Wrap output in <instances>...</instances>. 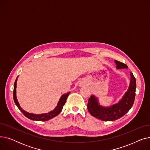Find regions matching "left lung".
<instances>
[{
	"label": "left lung",
	"instance_id": "left-lung-1",
	"mask_svg": "<svg viewBox=\"0 0 150 150\" xmlns=\"http://www.w3.org/2000/svg\"><path fill=\"white\" fill-rule=\"evenodd\" d=\"M117 69L128 68L127 64L115 61ZM131 81L129 88L119 103L109 107H103L99 105L97 98L91 96L89 98L88 109L89 113L98 119L103 121H114L120 119L127 114L133 105L136 96V81L132 72L130 73Z\"/></svg>",
	"mask_w": 150,
	"mask_h": 150
}]
</instances>
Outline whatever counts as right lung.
I'll use <instances>...</instances> for the list:
<instances>
[{
  "mask_svg": "<svg viewBox=\"0 0 150 150\" xmlns=\"http://www.w3.org/2000/svg\"><path fill=\"white\" fill-rule=\"evenodd\" d=\"M17 80H18V77H17L16 79V81H15L14 84V91H13L14 101L15 102V104L16 105V106H18V108H19L20 111L23 113V114L24 115L25 117L28 118L29 119L33 120H37V121H46V120H49L52 119V118L54 117L55 116H57V115H58L61 112V111H62V109L63 106L65 105L67 98L68 97L70 92H68L66 94H64V95H62L61 97L57 107L55 108L54 109V110H53V111H50L48 113L41 114H31V113L26 112L25 111H24V110H23L21 108L19 103H18L17 98H16V89Z\"/></svg>",
  "mask_w": 150,
  "mask_h": 150,
  "instance_id": "right-lung-1",
  "label": "right lung"
}]
</instances>
